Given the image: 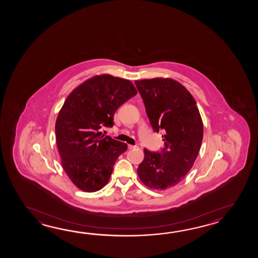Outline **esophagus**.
I'll use <instances>...</instances> for the list:
<instances>
[{
  "mask_svg": "<svg viewBox=\"0 0 258 258\" xmlns=\"http://www.w3.org/2000/svg\"><path fill=\"white\" fill-rule=\"evenodd\" d=\"M139 148V147L137 146V145H135V146H134V145H128V148H129V149H137V148Z\"/></svg>",
  "mask_w": 258,
  "mask_h": 258,
  "instance_id": "34e87169",
  "label": "esophagus"
}]
</instances>
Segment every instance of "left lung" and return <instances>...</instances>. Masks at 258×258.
Returning <instances> with one entry per match:
<instances>
[{
    "label": "left lung",
    "mask_w": 258,
    "mask_h": 258,
    "mask_svg": "<svg viewBox=\"0 0 258 258\" xmlns=\"http://www.w3.org/2000/svg\"><path fill=\"white\" fill-rule=\"evenodd\" d=\"M154 131L163 130L160 152L144 149L137 174L156 190L174 186L191 170L203 139V122L197 102L181 84L170 78L136 81Z\"/></svg>",
    "instance_id": "1"
}]
</instances>
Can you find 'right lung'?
Segmentation results:
<instances>
[{
  "label": "right lung",
  "instance_id": "obj_1",
  "mask_svg": "<svg viewBox=\"0 0 258 258\" xmlns=\"http://www.w3.org/2000/svg\"><path fill=\"white\" fill-rule=\"evenodd\" d=\"M137 94L131 81L110 75L96 76L72 91L55 123L61 165L74 184L85 192L99 191L110 180L125 143L104 137L118 108Z\"/></svg>",
  "mask_w": 258,
  "mask_h": 258
}]
</instances>
